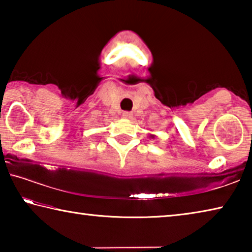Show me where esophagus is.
<instances>
[{
  "instance_id": "obj_1",
  "label": "esophagus",
  "mask_w": 252,
  "mask_h": 252,
  "mask_svg": "<svg viewBox=\"0 0 252 252\" xmlns=\"http://www.w3.org/2000/svg\"><path fill=\"white\" fill-rule=\"evenodd\" d=\"M122 117L125 118V119H126V120H130V119L133 117V114H132L131 112H127V111H125V112L122 113Z\"/></svg>"
}]
</instances>
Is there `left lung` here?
<instances>
[{
	"mask_svg": "<svg viewBox=\"0 0 252 252\" xmlns=\"http://www.w3.org/2000/svg\"><path fill=\"white\" fill-rule=\"evenodd\" d=\"M155 134H150V136H149V138H151V139H155Z\"/></svg>",
	"mask_w": 252,
	"mask_h": 252,
	"instance_id": "8db88e82",
	"label": "left lung"
}]
</instances>
